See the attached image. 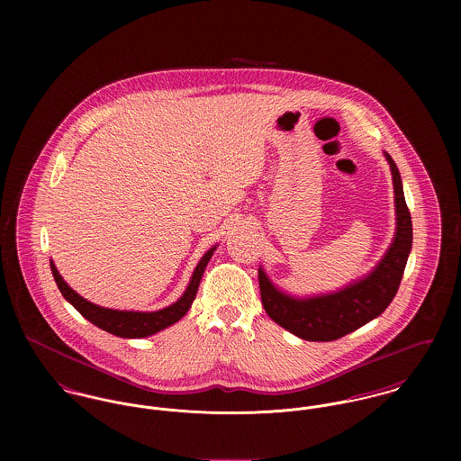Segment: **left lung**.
I'll return each instance as SVG.
<instances>
[{
    "label": "left lung",
    "instance_id": "1",
    "mask_svg": "<svg viewBox=\"0 0 461 461\" xmlns=\"http://www.w3.org/2000/svg\"><path fill=\"white\" fill-rule=\"evenodd\" d=\"M384 154L393 174L395 232L391 247L367 275L331 293L294 296L278 289L259 267L264 311L276 325L303 340L329 342L340 339L378 318L394 300L411 252L413 232L399 170L394 159L387 152Z\"/></svg>",
    "mask_w": 461,
    "mask_h": 461
}]
</instances>
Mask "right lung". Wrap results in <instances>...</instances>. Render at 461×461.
Wrapping results in <instances>:
<instances>
[{"instance_id":"right-lung-1","label":"right lung","mask_w":461,"mask_h":461,"mask_svg":"<svg viewBox=\"0 0 461 461\" xmlns=\"http://www.w3.org/2000/svg\"><path fill=\"white\" fill-rule=\"evenodd\" d=\"M218 245L211 247L202 259L198 261L197 267L192 273V278L185 289V293L181 294V298L177 302H174L172 305L159 309V311H152V312H143V311H119V309H108V307H101L95 305L92 302H88L86 298H83L81 294H77L66 280L60 275V271L57 269V266L53 261L51 263V271L55 276V282L60 289V293L64 294L67 302L85 318L88 320L92 325L99 327L108 333H113L117 337H124V339H141V337H149L154 335L161 330L172 327L174 323H177L192 307L195 296H197L198 285H200V278L205 271V266L209 263V259L212 258L214 250Z\"/></svg>"}]
</instances>
